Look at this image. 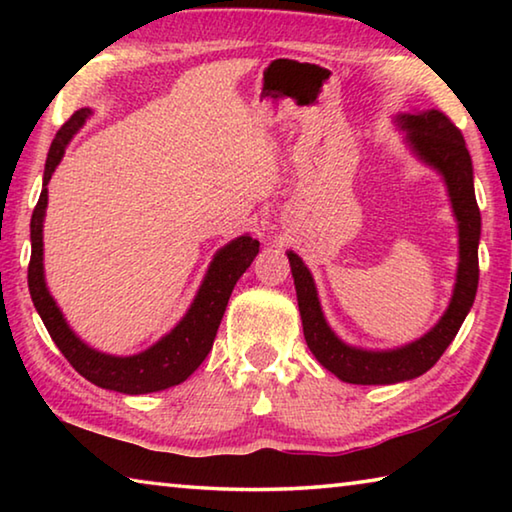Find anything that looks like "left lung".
I'll list each match as a JSON object with an SVG mask.
<instances>
[{
	"mask_svg": "<svg viewBox=\"0 0 512 512\" xmlns=\"http://www.w3.org/2000/svg\"><path fill=\"white\" fill-rule=\"evenodd\" d=\"M397 124L406 131V142L422 162L443 173L449 201L458 221V271L454 296L449 307L422 339L404 348L372 352L352 348L343 343L332 329L320 309L314 277L302 259L289 250V264L293 284L298 293V307L302 318V332L314 357L336 377L348 384H397V381L415 379L433 368L447 345L461 329L470 311L476 287H479V237L481 212L474 196L472 158L467 153L463 133L454 126L445 112L427 110L418 115H397Z\"/></svg>",
	"mask_w": 512,
	"mask_h": 512,
	"instance_id": "left-lung-1",
	"label": "left lung"
}]
</instances>
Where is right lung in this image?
I'll return each instance as SVG.
<instances>
[{
  "label": "right lung",
  "instance_id": "obj_1",
  "mask_svg": "<svg viewBox=\"0 0 512 512\" xmlns=\"http://www.w3.org/2000/svg\"><path fill=\"white\" fill-rule=\"evenodd\" d=\"M88 117V108L76 110L56 133L54 142H51L45 164V178H42V192L31 216V300L36 305L49 336L58 345V350L65 354V359L72 363L74 370L92 381V384L126 395L164 391V388H171L180 384V381H185L205 361L207 352L212 350L216 329L221 325L230 293L235 289L239 277L246 273V268L257 257L259 241L244 235L230 241L228 246H223L214 255L210 268H207L205 280L185 318L167 336H162L158 343L151 345L149 350L133 354V357H112V354H103L99 350H92L90 345H85L65 323L63 311L58 309L45 284V268H42V221H45L47 183L51 180V173L56 171L58 162L63 160L65 146Z\"/></svg>",
  "mask_w": 512,
  "mask_h": 512
}]
</instances>
